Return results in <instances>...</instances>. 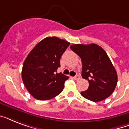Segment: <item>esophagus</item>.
I'll return each instance as SVG.
<instances>
[{
  "label": "esophagus",
  "mask_w": 129,
  "mask_h": 129,
  "mask_svg": "<svg viewBox=\"0 0 129 129\" xmlns=\"http://www.w3.org/2000/svg\"><path fill=\"white\" fill-rule=\"evenodd\" d=\"M80 78V76L79 75H76V76L74 77V80H78Z\"/></svg>",
  "instance_id": "1"
}]
</instances>
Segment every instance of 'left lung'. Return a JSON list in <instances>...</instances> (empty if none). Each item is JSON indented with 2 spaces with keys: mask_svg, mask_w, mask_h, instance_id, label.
<instances>
[{
  "mask_svg": "<svg viewBox=\"0 0 129 129\" xmlns=\"http://www.w3.org/2000/svg\"><path fill=\"white\" fill-rule=\"evenodd\" d=\"M70 48L80 57L82 76L89 82L88 88L81 95L93 102H100L110 96L116 88L118 78L106 51L94 43L72 45Z\"/></svg>",
  "mask_w": 129,
  "mask_h": 129,
  "instance_id": "8db88e82",
  "label": "left lung"
}]
</instances>
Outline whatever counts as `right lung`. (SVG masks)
Instances as JSON below:
<instances>
[{
    "label": "right lung",
    "instance_id": "1",
    "mask_svg": "<svg viewBox=\"0 0 129 129\" xmlns=\"http://www.w3.org/2000/svg\"><path fill=\"white\" fill-rule=\"evenodd\" d=\"M70 43L56 37L41 40L23 63L22 79L29 92L39 100L54 98L62 92L68 76L57 73L60 58Z\"/></svg>",
    "mask_w": 129,
    "mask_h": 129
}]
</instances>
